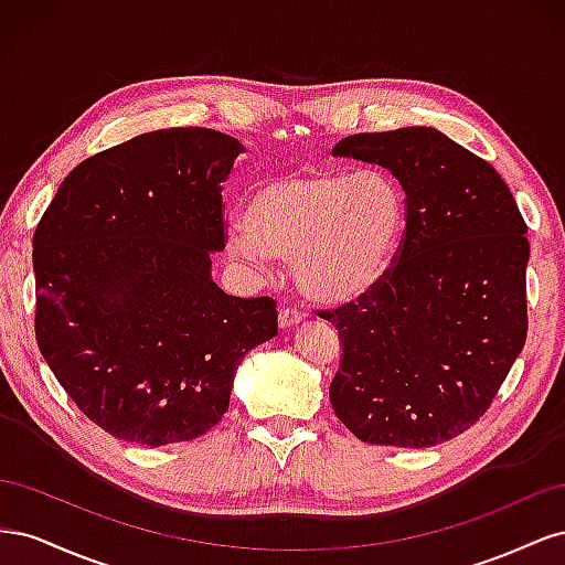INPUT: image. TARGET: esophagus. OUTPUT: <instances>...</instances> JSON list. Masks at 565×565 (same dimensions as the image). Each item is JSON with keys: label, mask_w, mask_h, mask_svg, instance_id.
Returning a JSON list of instances; mask_svg holds the SVG:
<instances>
[{"label": "esophagus", "mask_w": 565, "mask_h": 565, "mask_svg": "<svg viewBox=\"0 0 565 565\" xmlns=\"http://www.w3.org/2000/svg\"><path fill=\"white\" fill-rule=\"evenodd\" d=\"M301 320H303V311L292 309V306H282L280 309V316H278L280 328H295V324Z\"/></svg>", "instance_id": "obj_1"}]
</instances>
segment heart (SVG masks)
<instances>
[{
  "instance_id": "b5f03b06",
  "label": "heart",
  "mask_w": 565,
  "mask_h": 565,
  "mask_svg": "<svg viewBox=\"0 0 565 565\" xmlns=\"http://www.w3.org/2000/svg\"><path fill=\"white\" fill-rule=\"evenodd\" d=\"M245 256L292 259L301 292L344 303L377 287L401 252L407 202L380 169H306L249 188L241 214Z\"/></svg>"
}]
</instances>
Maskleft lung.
Masks as SVG:
<instances>
[{
  "label": "left lung",
  "instance_id": "8db88e82",
  "mask_svg": "<svg viewBox=\"0 0 565 565\" xmlns=\"http://www.w3.org/2000/svg\"><path fill=\"white\" fill-rule=\"evenodd\" d=\"M391 169L407 226L386 278L318 311L339 332L334 415L372 446L431 448L481 419L527 334V226L494 167L431 127L351 134Z\"/></svg>",
  "mask_w": 565,
  "mask_h": 565
}]
</instances>
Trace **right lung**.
<instances>
[{
    "mask_svg": "<svg viewBox=\"0 0 565 565\" xmlns=\"http://www.w3.org/2000/svg\"><path fill=\"white\" fill-rule=\"evenodd\" d=\"M241 150L204 127L134 136L79 162L35 228L38 347L119 440L207 434L243 355L278 334L276 299L231 297L210 276L228 241L221 183Z\"/></svg>",
    "mask_w": 565,
    "mask_h": 565,
    "instance_id": "right-lung-1",
    "label": "right lung"
}]
</instances>
